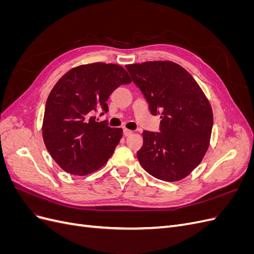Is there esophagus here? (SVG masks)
<instances>
[{
  "label": "esophagus",
  "instance_id": "esophagus-1",
  "mask_svg": "<svg viewBox=\"0 0 254 254\" xmlns=\"http://www.w3.org/2000/svg\"><path fill=\"white\" fill-rule=\"evenodd\" d=\"M131 133H132V130L127 129V128L124 129V135H125V136H128V135H130Z\"/></svg>",
  "mask_w": 254,
  "mask_h": 254
}]
</instances>
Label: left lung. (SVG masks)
<instances>
[{
    "label": "left lung",
    "mask_w": 254,
    "mask_h": 254,
    "mask_svg": "<svg viewBox=\"0 0 254 254\" xmlns=\"http://www.w3.org/2000/svg\"><path fill=\"white\" fill-rule=\"evenodd\" d=\"M126 68L149 104L160 114V132L143 131L136 157L144 170L163 181L186 178L209 148L213 111L209 99L186 68L173 61H146Z\"/></svg>",
    "instance_id": "left-lung-1"
}]
</instances>
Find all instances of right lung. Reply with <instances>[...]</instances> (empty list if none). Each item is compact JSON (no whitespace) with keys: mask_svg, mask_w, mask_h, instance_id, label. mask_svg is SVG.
<instances>
[{"mask_svg":"<svg viewBox=\"0 0 254 254\" xmlns=\"http://www.w3.org/2000/svg\"><path fill=\"white\" fill-rule=\"evenodd\" d=\"M130 82L124 67L104 63L75 66L56 82L45 105L42 136L50 155L64 172L86 176L108 162L123 129L96 122L93 113L108 111L106 102L110 94Z\"/></svg>","mask_w":254,"mask_h":254,"instance_id":"obj_1","label":"right lung"}]
</instances>
